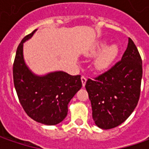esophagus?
<instances>
[{
	"instance_id": "1",
	"label": "esophagus",
	"mask_w": 149,
	"mask_h": 149,
	"mask_svg": "<svg viewBox=\"0 0 149 149\" xmlns=\"http://www.w3.org/2000/svg\"><path fill=\"white\" fill-rule=\"evenodd\" d=\"M86 80H87L86 77H85V76H84V75H82V76H81V81H82V85H83V86H84V85H85Z\"/></svg>"
}]
</instances>
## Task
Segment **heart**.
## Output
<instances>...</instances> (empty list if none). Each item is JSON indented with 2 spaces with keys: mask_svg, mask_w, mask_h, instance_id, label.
Wrapping results in <instances>:
<instances>
[{
  "mask_svg": "<svg viewBox=\"0 0 149 149\" xmlns=\"http://www.w3.org/2000/svg\"><path fill=\"white\" fill-rule=\"evenodd\" d=\"M107 44L105 42H101L96 45L95 47L92 49V50L89 52V55L94 56L98 54L100 51L104 49L102 51L98 57L95 60V67L98 70H104L108 69L109 65L112 64V62L115 60L118 53V49L117 45H113L106 48Z\"/></svg>",
  "mask_w": 149,
  "mask_h": 149,
  "instance_id": "b5f03b06",
  "label": "heart"
}]
</instances>
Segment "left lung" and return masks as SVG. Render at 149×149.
<instances>
[{
	"mask_svg": "<svg viewBox=\"0 0 149 149\" xmlns=\"http://www.w3.org/2000/svg\"><path fill=\"white\" fill-rule=\"evenodd\" d=\"M142 76L140 54L129 38L121 60L94 79L86 81L92 116L99 128H115L130 116L139 100Z\"/></svg>",
	"mask_w": 149,
	"mask_h": 149,
	"instance_id": "obj_1",
	"label": "left lung"
}]
</instances>
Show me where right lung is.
Returning a JSON list of instances; mask_svg holds the SVG:
<instances>
[{
    "mask_svg": "<svg viewBox=\"0 0 149 149\" xmlns=\"http://www.w3.org/2000/svg\"><path fill=\"white\" fill-rule=\"evenodd\" d=\"M35 30L22 39L13 64L15 89L20 104L29 117L38 123L55 125L68 113V104L82 87L80 75L55 71L44 76L33 74L23 56V43L32 37Z\"/></svg>",
    "mask_w": 149,
    "mask_h": 149,
    "instance_id": "obj_1",
    "label": "right lung"
}]
</instances>
